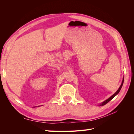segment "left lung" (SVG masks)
<instances>
[{"label": "left lung", "instance_id": "8db88e82", "mask_svg": "<svg viewBox=\"0 0 134 134\" xmlns=\"http://www.w3.org/2000/svg\"><path fill=\"white\" fill-rule=\"evenodd\" d=\"M124 78H123V80H122V83H121V85L120 86V88H119V90H117V91H116V92L115 93H114V94H113L111 97H109V98H108V99H107V100H106L104 101V102H103L102 104H101L100 105H102V106H103V105H105L106 104H107L108 102H109V101H110L111 99H112L113 98H114V97L118 94V93L120 92V90H121V88H122V85H123V83H124Z\"/></svg>", "mask_w": 134, "mask_h": 134}]
</instances>
